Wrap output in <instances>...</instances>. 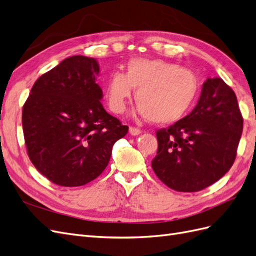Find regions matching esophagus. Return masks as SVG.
<instances>
[{
    "instance_id": "1",
    "label": "esophagus",
    "mask_w": 256,
    "mask_h": 256,
    "mask_svg": "<svg viewBox=\"0 0 256 256\" xmlns=\"http://www.w3.org/2000/svg\"><path fill=\"white\" fill-rule=\"evenodd\" d=\"M129 134L131 136H138L141 134V130L136 127H129Z\"/></svg>"
}]
</instances>
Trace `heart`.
I'll list each match as a JSON object with an SVG mask.
<instances>
[{
  "mask_svg": "<svg viewBox=\"0 0 256 256\" xmlns=\"http://www.w3.org/2000/svg\"><path fill=\"white\" fill-rule=\"evenodd\" d=\"M125 74L114 72L106 86L108 106L122 113L136 90L138 112L157 124H171L188 112L198 92V80L192 72L164 60L134 58L126 64Z\"/></svg>",
  "mask_w": 256,
  "mask_h": 256,
  "instance_id": "obj_1",
  "label": "heart"
}]
</instances>
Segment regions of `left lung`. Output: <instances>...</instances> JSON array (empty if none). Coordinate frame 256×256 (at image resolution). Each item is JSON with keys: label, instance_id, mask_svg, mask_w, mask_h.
Segmentation results:
<instances>
[{"label": "left lung", "instance_id": "1", "mask_svg": "<svg viewBox=\"0 0 256 256\" xmlns=\"http://www.w3.org/2000/svg\"><path fill=\"white\" fill-rule=\"evenodd\" d=\"M242 126L234 90L221 78H208L191 113L157 131L154 174L180 192L207 188L233 166Z\"/></svg>", "mask_w": 256, "mask_h": 256}]
</instances>
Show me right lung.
<instances>
[{
  "instance_id": "1",
  "label": "right lung",
  "mask_w": 256,
  "mask_h": 256,
  "mask_svg": "<svg viewBox=\"0 0 256 256\" xmlns=\"http://www.w3.org/2000/svg\"><path fill=\"white\" fill-rule=\"evenodd\" d=\"M99 72L94 58H67L37 79L23 106L28 157L53 184L78 187L94 180L109 164L114 143L128 132L104 109Z\"/></svg>"
}]
</instances>
